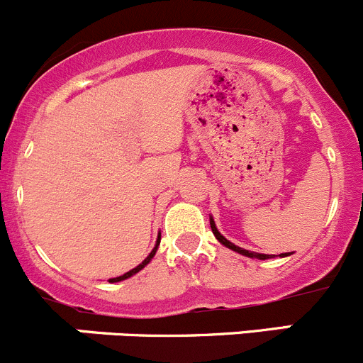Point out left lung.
I'll return each mask as SVG.
<instances>
[{"instance_id": "8db88e82", "label": "left lung", "mask_w": 363, "mask_h": 363, "mask_svg": "<svg viewBox=\"0 0 363 363\" xmlns=\"http://www.w3.org/2000/svg\"><path fill=\"white\" fill-rule=\"evenodd\" d=\"M211 228H212V233H214V235H216V239H218L219 242L223 244V246L230 247V250H233V251L240 252V255H244V256H250V258H258V259H267V258H272V255H262V252H255V251H247V250H242V247L235 246V244H232V242H230V240H226L225 237H223L221 233L218 232V228H216V225H214V221H212V219H211ZM288 255H290V252H283V255H279V256H281V258H283V256H288ZM274 256H276V255H274Z\"/></svg>"}]
</instances>
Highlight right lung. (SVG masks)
Masks as SVG:
<instances>
[{"mask_svg": "<svg viewBox=\"0 0 363 363\" xmlns=\"http://www.w3.org/2000/svg\"><path fill=\"white\" fill-rule=\"evenodd\" d=\"M158 246H160V237H158V242H156V247H155V250H152V251H151V255H149V256H147V258H145V259H144V262H142V263H140V265H138V267H135V269H131V270H130V272L123 274V276H119V277H113V279H108V281H111V283H119V281H124V279H128V277H131V276H133V274H137V272H138V270H142V269H144V267H145V265H147V263H149V262H151V259H152V256H155V255H156V250H158Z\"/></svg>", "mask_w": 363, "mask_h": 363, "instance_id": "right-lung-1", "label": "right lung"}]
</instances>
